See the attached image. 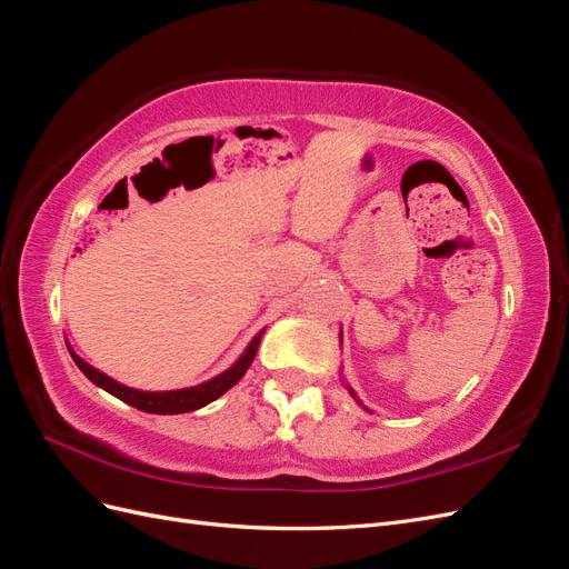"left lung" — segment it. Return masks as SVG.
I'll return each instance as SVG.
<instances>
[{
    "instance_id": "8db88e82",
    "label": "left lung",
    "mask_w": 569,
    "mask_h": 569,
    "mask_svg": "<svg viewBox=\"0 0 569 569\" xmlns=\"http://www.w3.org/2000/svg\"><path fill=\"white\" fill-rule=\"evenodd\" d=\"M349 393H351V396H353V399H356V401H358V396H356V393H353V389H351V387H349Z\"/></svg>"
}]
</instances>
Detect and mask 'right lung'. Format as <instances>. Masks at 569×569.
<instances>
[{"mask_svg":"<svg viewBox=\"0 0 569 569\" xmlns=\"http://www.w3.org/2000/svg\"><path fill=\"white\" fill-rule=\"evenodd\" d=\"M261 337H263V330L251 339L247 351L239 356L237 363L232 368H228L222 375L213 377V380L203 382V385L189 387V389H176V391H140V389L126 387V385L111 380L109 375L99 372L90 363H84V360L78 353H73L71 347H68V351H71L76 366L82 370V375L88 377L90 382H94L97 387L113 393L116 399H120V401L137 408V410H144V412H157V416H176V412H189V410H197L206 403L216 401L218 396H222L228 389H232L239 380H242L244 372L253 363L258 343H261Z\"/></svg>","mask_w":569,"mask_h":569,"instance_id":"1","label":"right lung"}]
</instances>
